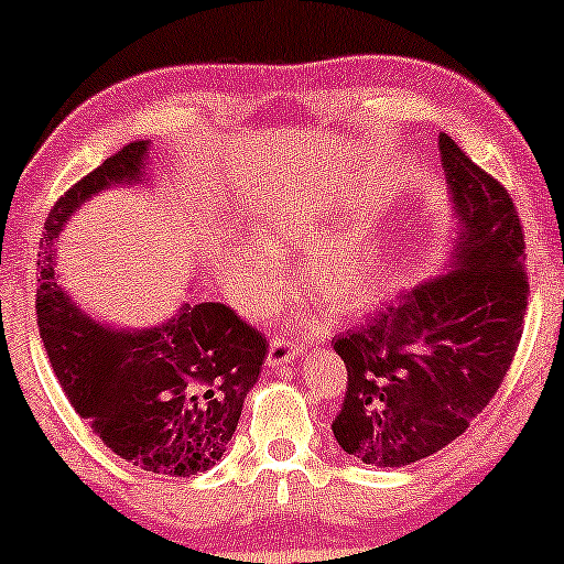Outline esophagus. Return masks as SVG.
Masks as SVG:
<instances>
[{"label": "esophagus", "mask_w": 564, "mask_h": 564, "mask_svg": "<svg viewBox=\"0 0 564 564\" xmlns=\"http://www.w3.org/2000/svg\"><path fill=\"white\" fill-rule=\"evenodd\" d=\"M296 358V345L289 339H273L268 347V355H264V366L268 368H278L286 366Z\"/></svg>", "instance_id": "obj_1"}]
</instances>
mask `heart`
<instances>
[{"label": "heart", "instance_id": "obj_1", "mask_svg": "<svg viewBox=\"0 0 564 564\" xmlns=\"http://www.w3.org/2000/svg\"><path fill=\"white\" fill-rule=\"evenodd\" d=\"M217 260L223 294L246 315L268 313L286 291V268L302 254V289L334 313H349L377 289V254L358 232H334V215L304 191L278 196L249 236Z\"/></svg>", "mask_w": 564, "mask_h": 564}]
</instances>
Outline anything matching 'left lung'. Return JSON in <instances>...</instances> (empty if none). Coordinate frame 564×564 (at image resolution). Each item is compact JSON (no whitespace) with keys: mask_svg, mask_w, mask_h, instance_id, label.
<instances>
[{"mask_svg":"<svg viewBox=\"0 0 564 564\" xmlns=\"http://www.w3.org/2000/svg\"><path fill=\"white\" fill-rule=\"evenodd\" d=\"M453 230L440 273L334 339L347 392L332 430L371 467H405L453 443L490 403L528 310L525 238L509 193L448 134L437 140Z\"/></svg>","mask_w":564,"mask_h":564,"instance_id":"obj_1","label":"left lung"}]
</instances>
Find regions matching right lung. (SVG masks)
Instances as JSON below:
<instances>
[{
  "instance_id": "add662e5",
  "label": "right lung",
  "mask_w": 564,
  "mask_h": 564,
  "mask_svg": "<svg viewBox=\"0 0 564 564\" xmlns=\"http://www.w3.org/2000/svg\"><path fill=\"white\" fill-rule=\"evenodd\" d=\"M151 142H129L53 206L39 246L36 323L70 405L116 456L166 477L212 469L236 435L268 355L219 302L180 304L159 326L113 328L84 313L55 273L57 236L97 193L148 185Z\"/></svg>"
}]
</instances>
